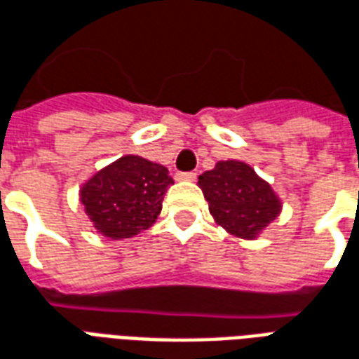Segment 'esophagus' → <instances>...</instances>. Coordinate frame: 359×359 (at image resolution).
Masks as SVG:
<instances>
[{
  "mask_svg": "<svg viewBox=\"0 0 359 359\" xmlns=\"http://www.w3.org/2000/svg\"><path fill=\"white\" fill-rule=\"evenodd\" d=\"M177 179L179 180H196V172H177Z\"/></svg>",
  "mask_w": 359,
  "mask_h": 359,
  "instance_id": "34e87169",
  "label": "esophagus"
}]
</instances>
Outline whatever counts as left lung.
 Returning <instances> with one entry per match:
<instances>
[{
    "label": "left lung",
    "mask_w": 359,
    "mask_h": 359,
    "mask_svg": "<svg viewBox=\"0 0 359 359\" xmlns=\"http://www.w3.org/2000/svg\"><path fill=\"white\" fill-rule=\"evenodd\" d=\"M198 184L213 219L241 238H256L280 211L273 188L242 161H219L215 169L200 175Z\"/></svg>",
    "instance_id": "8db88e82"
}]
</instances>
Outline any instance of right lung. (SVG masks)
I'll list each match as a JSON object with an SVG mask.
<instances>
[{
	"instance_id": "obj_1",
	"label": "right lung",
	"mask_w": 359,
	"mask_h": 359,
	"mask_svg": "<svg viewBox=\"0 0 359 359\" xmlns=\"http://www.w3.org/2000/svg\"><path fill=\"white\" fill-rule=\"evenodd\" d=\"M172 184L163 165L125 156L82 187L81 202L97 233L121 241L156 223L167 188Z\"/></svg>"
}]
</instances>
